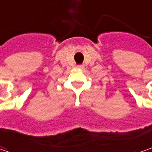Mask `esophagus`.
Instances as JSON below:
<instances>
[{
	"instance_id": "34e87169",
	"label": "esophagus",
	"mask_w": 152,
	"mask_h": 152,
	"mask_svg": "<svg viewBox=\"0 0 152 152\" xmlns=\"http://www.w3.org/2000/svg\"><path fill=\"white\" fill-rule=\"evenodd\" d=\"M77 68H79V69H83V65H81V64H80V65H78V66H77Z\"/></svg>"
}]
</instances>
